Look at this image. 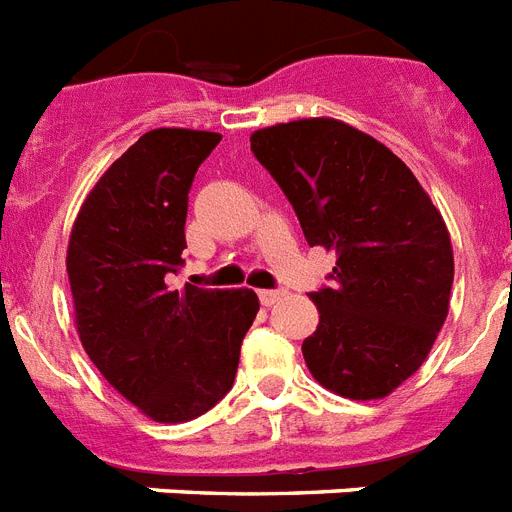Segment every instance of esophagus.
Listing matches in <instances>:
<instances>
[{
  "instance_id": "esophagus-1",
  "label": "esophagus",
  "mask_w": 512,
  "mask_h": 512,
  "mask_svg": "<svg viewBox=\"0 0 512 512\" xmlns=\"http://www.w3.org/2000/svg\"><path fill=\"white\" fill-rule=\"evenodd\" d=\"M282 295H285L282 290H259V301L264 303V306H274Z\"/></svg>"
}]
</instances>
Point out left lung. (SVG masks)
Wrapping results in <instances>:
<instances>
[{"instance_id": "8db88e82", "label": "left lung", "mask_w": 512, "mask_h": 512, "mask_svg": "<svg viewBox=\"0 0 512 512\" xmlns=\"http://www.w3.org/2000/svg\"><path fill=\"white\" fill-rule=\"evenodd\" d=\"M253 156L293 204L308 246L337 253L311 293L319 327L308 371L350 400L387 398L426 361L445 324L453 246L445 219L377 138L311 117L251 135Z\"/></svg>"}]
</instances>
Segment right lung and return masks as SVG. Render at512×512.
I'll use <instances>...</instances> for the list:
<instances>
[{
  "instance_id": "1",
  "label": "right lung",
  "mask_w": 512,
  "mask_h": 512,
  "mask_svg": "<svg viewBox=\"0 0 512 512\" xmlns=\"http://www.w3.org/2000/svg\"><path fill=\"white\" fill-rule=\"evenodd\" d=\"M219 141V133L185 128L141 135L86 196L67 246L88 358L162 424H183L225 398L259 311L248 287H172L185 264L190 185Z\"/></svg>"
}]
</instances>
